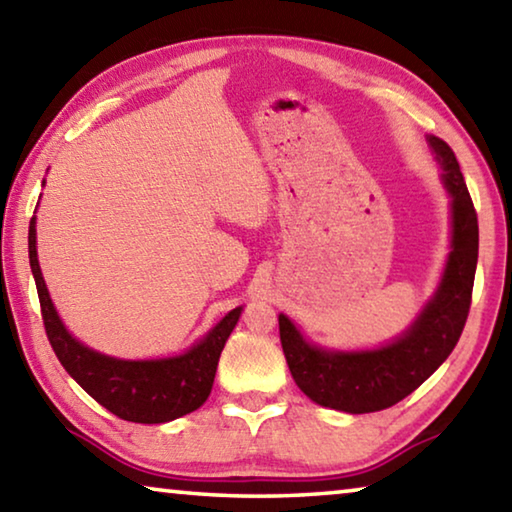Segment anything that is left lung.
Returning <instances> with one entry per match:
<instances>
[{"mask_svg":"<svg viewBox=\"0 0 512 512\" xmlns=\"http://www.w3.org/2000/svg\"><path fill=\"white\" fill-rule=\"evenodd\" d=\"M451 197V251L433 299L390 345L370 351H326L279 315L281 347L299 390L315 404L351 415L390 408L420 388L445 363L465 329L479 261V220L456 154L429 136Z\"/></svg>","mask_w":512,"mask_h":512,"instance_id":"1","label":"left lung"}]
</instances>
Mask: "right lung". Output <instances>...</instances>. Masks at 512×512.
<instances>
[{
  "mask_svg": "<svg viewBox=\"0 0 512 512\" xmlns=\"http://www.w3.org/2000/svg\"><path fill=\"white\" fill-rule=\"evenodd\" d=\"M29 263L36 279L43 324L65 372L106 410L127 422L163 424L197 410L211 395L217 360L238 324L242 306L217 322L186 354L158 360H120L81 345L58 317L49 299L36 251V217L29 224Z\"/></svg>",
  "mask_w": 512,
  "mask_h": 512,
  "instance_id": "right-lung-1",
  "label": "right lung"
}]
</instances>
